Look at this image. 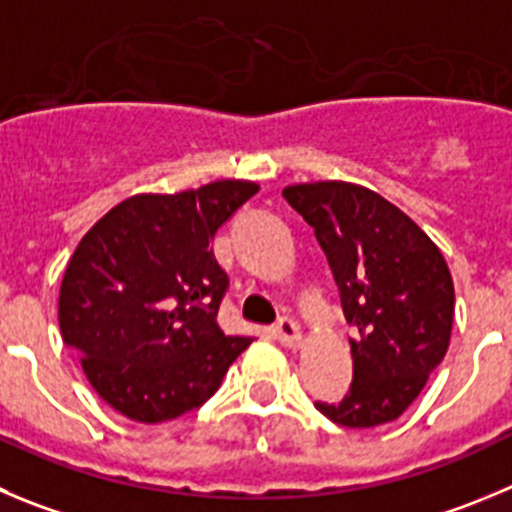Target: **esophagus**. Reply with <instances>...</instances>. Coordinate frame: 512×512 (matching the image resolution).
<instances>
[{"instance_id": "esophagus-1", "label": "esophagus", "mask_w": 512, "mask_h": 512, "mask_svg": "<svg viewBox=\"0 0 512 512\" xmlns=\"http://www.w3.org/2000/svg\"><path fill=\"white\" fill-rule=\"evenodd\" d=\"M275 338H278L283 346H300V341H303V333H300V326L293 321V318H280L278 323H275Z\"/></svg>"}]
</instances>
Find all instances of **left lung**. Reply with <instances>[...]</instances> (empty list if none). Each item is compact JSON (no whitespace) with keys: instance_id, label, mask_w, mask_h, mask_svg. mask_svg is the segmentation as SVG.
<instances>
[{"instance_id":"1","label":"left lung","mask_w":512,"mask_h":512,"mask_svg":"<svg viewBox=\"0 0 512 512\" xmlns=\"http://www.w3.org/2000/svg\"><path fill=\"white\" fill-rule=\"evenodd\" d=\"M283 197L326 252L341 293L353 381L341 401H315L331 422L351 429L394 422L442 364L455 318L450 267L427 234L379 197L346 181L283 189Z\"/></svg>"}]
</instances>
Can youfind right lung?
I'll use <instances>...</instances> for the list:
<instances>
[{"label": "right lung", "instance_id": "add662e5", "mask_svg": "<svg viewBox=\"0 0 512 512\" xmlns=\"http://www.w3.org/2000/svg\"><path fill=\"white\" fill-rule=\"evenodd\" d=\"M260 186L214 181L138 194L80 240L60 285V333L93 389L133 422L176 419L219 389L250 338L224 336L229 288L209 242Z\"/></svg>", "mask_w": 512, "mask_h": 512}]
</instances>
